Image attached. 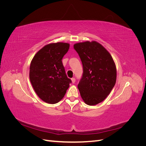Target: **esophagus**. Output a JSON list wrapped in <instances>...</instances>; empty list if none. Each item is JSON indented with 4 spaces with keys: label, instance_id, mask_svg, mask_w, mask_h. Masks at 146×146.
Segmentation results:
<instances>
[{
    "label": "esophagus",
    "instance_id": "1",
    "mask_svg": "<svg viewBox=\"0 0 146 146\" xmlns=\"http://www.w3.org/2000/svg\"><path fill=\"white\" fill-rule=\"evenodd\" d=\"M71 80H72V83H74L75 82H76V78H71Z\"/></svg>",
    "mask_w": 146,
    "mask_h": 146
}]
</instances>
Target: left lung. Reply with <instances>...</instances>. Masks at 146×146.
<instances>
[{"label": "left lung", "mask_w": 146, "mask_h": 146, "mask_svg": "<svg viewBox=\"0 0 146 146\" xmlns=\"http://www.w3.org/2000/svg\"><path fill=\"white\" fill-rule=\"evenodd\" d=\"M83 65V74L78 88L84 102L95 105L104 100L116 81L115 63L110 53L96 41L74 45Z\"/></svg>", "instance_id": "left-lung-1"}]
</instances>
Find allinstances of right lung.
<instances>
[{
	"mask_svg": "<svg viewBox=\"0 0 146 146\" xmlns=\"http://www.w3.org/2000/svg\"><path fill=\"white\" fill-rule=\"evenodd\" d=\"M69 48L68 43L49 44L39 50L31 62L30 82L39 98L46 103L58 102L72 83L66 76L62 63Z\"/></svg>",
	"mask_w": 146,
	"mask_h": 146,
	"instance_id": "add662e5",
	"label": "right lung"
}]
</instances>
